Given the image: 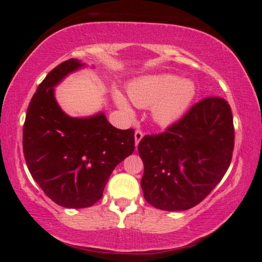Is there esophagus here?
<instances>
[{"label": "esophagus", "instance_id": "1", "mask_svg": "<svg viewBox=\"0 0 262 262\" xmlns=\"http://www.w3.org/2000/svg\"><path fill=\"white\" fill-rule=\"evenodd\" d=\"M142 137H143V133L141 130H135V145H139Z\"/></svg>", "mask_w": 262, "mask_h": 262}]
</instances>
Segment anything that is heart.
<instances>
[{
    "label": "heart",
    "instance_id": "1",
    "mask_svg": "<svg viewBox=\"0 0 262 262\" xmlns=\"http://www.w3.org/2000/svg\"><path fill=\"white\" fill-rule=\"evenodd\" d=\"M195 95L194 84L170 74L151 75L133 82L128 86V96L137 107H151L154 120L161 125L174 122L183 115ZM119 108L132 114V107L120 92H114Z\"/></svg>",
    "mask_w": 262,
    "mask_h": 262
}]
</instances>
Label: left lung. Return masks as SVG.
Returning <instances> with one entry per match:
<instances>
[{
    "mask_svg": "<svg viewBox=\"0 0 262 262\" xmlns=\"http://www.w3.org/2000/svg\"><path fill=\"white\" fill-rule=\"evenodd\" d=\"M234 145L228 101L208 97L178 122L139 144L144 164L141 187L148 203L166 211L187 210L220 183L231 163Z\"/></svg>",
    "mask_w": 262,
    "mask_h": 262,
    "instance_id": "left-lung-1",
    "label": "left lung"
}]
</instances>
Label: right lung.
Here are the masks:
<instances>
[{"instance_id": "obj_1", "label": "right lung", "mask_w": 262, "mask_h": 262, "mask_svg": "<svg viewBox=\"0 0 262 262\" xmlns=\"http://www.w3.org/2000/svg\"><path fill=\"white\" fill-rule=\"evenodd\" d=\"M69 59L39 84L26 112L23 151L32 178L52 201L86 208L103 196L114 167L134 152V129H118L100 112L72 118L57 104L54 86L84 67Z\"/></svg>"}]
</instances>
